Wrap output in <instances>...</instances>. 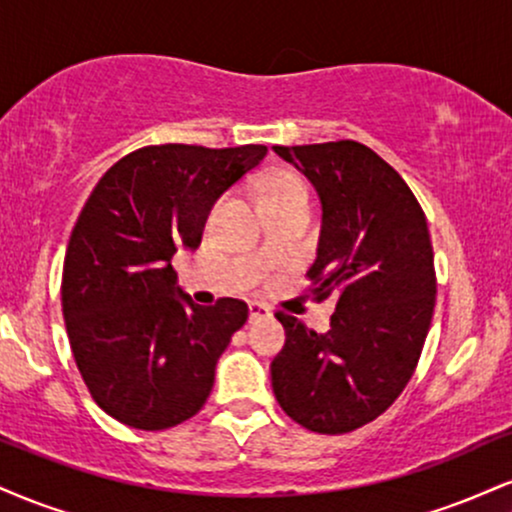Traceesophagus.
I'll list each match as a JSON object with an SVG mask.
<instances>
[{
    "label": "esophagus",
    "mask_w": 512,
    "mask_h": 512,
    "mask_svg": "<svg viewBox=\"0 0 512 512\" xmlns=\"http://www.w3.org/2000/svg\"><path fill=\"white\" fill-rule=\"evenodd\" d=\"M250 322H255V320H264V317H269L272 315V310L267 308V305L264 303H257V301H252L250 305Z\"/></svg>",
    "instance_id": "obj_1"
}]
</instances>
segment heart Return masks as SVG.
Masks as SVG:
<instances>
[{"label":"heart","mask_w":512,"mask_h":512,"mask_svg":"<svg viewBox=\"0 0 512 512\" xmlns=\"http://www.w3.org/2000/svg\"><path fill=\"white\" fill-rule=\"evenodd\" d=\"M293 197H305L308 199V185L303 178H298L296 173H274L264 180L260 190V202H281V199H293Z\"/></svg>","instance_id":"b5f03b06"}]
</instances>
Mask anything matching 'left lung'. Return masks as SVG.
Here are the masks:
<instances>
[{
  "instance_id": "1",
  "label": "left lung",
  "mask_w": 512,
  "mask_h": 512,
  "mask_svg": "<svg viewBox=\"0 0 512 512\" xmlns=\"http://www.w3.org/2000/svg\"><path fill=\"white\" fill-rule=\"evenodd\" d=\"M313 182L322 204L313 296H337L330 330L276 313L286 344L272 390L296 424L349 433L378 419L407 387L436 305L428 223L414 192L368 146H274Z\"/></svg>"
}]
</instances>
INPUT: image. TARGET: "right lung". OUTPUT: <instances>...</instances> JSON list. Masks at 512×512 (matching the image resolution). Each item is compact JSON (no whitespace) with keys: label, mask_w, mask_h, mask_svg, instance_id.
Listing matches in <instances>:
<instances>
[{"label":"right lung","mask_w":512,"mask_h":512,"mask_svg":"<svg viewBox=\"0 0 512 512\" xmlns=\"http://www.w3.org/2000/svg\"><path fill=\"white\" fill-rule=\"evenodd\" d=\"M267 146L161 144L127 154L93 187L67 245L62 315L81 378L120 424L163 431L195 416L248 305L192 303L170 260L197 250L223 192Z\"/></svg>","instance_id":"obj_1"}]
</instances>
